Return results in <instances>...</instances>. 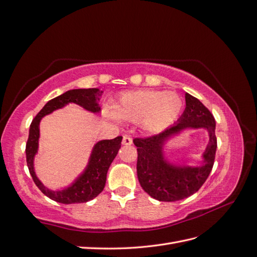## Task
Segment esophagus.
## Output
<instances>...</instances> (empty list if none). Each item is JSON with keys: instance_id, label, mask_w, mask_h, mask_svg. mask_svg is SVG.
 <instances>
[{"instance_id": "1", "label": "esophagus", "mask_w": 257, "mask_h": 257, "mask_svg": "<svg viewBox=\"0 0 257 257\" xmlns=\"http://www.w3.org/2000/svg\"><path fill=\"white\" fill-rule=\"evenodd\" d=\"M133 143V138L129 135H124L123 138H122V145H126V146H129Z\"/></svg>"}]
</instances>
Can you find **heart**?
Segmentation results:
<instances>
[{
    "label": "heart",
    "instance_id": "heart-1",
    "mask_svg": "<svg viewBox=\"0 0 257 257\" xmlns=\"http://www.w3.org/2000/svg\"><path fill=\"white\" fill-rule=\"evenodd\" d=\"M183 101L176 93L158 91H137L124 93L116 109L105 110V116L112 120L143 121L150 133H160L175 121L180 115Z\"/></svg>",
    "mask_w": 257,
    "mask_h": 257
}]
</instances>
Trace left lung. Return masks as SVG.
<instances>
[{
	"instance_id": "left-lung-1",
	"label": "left lung",
	"mask_w": 257,
	"mask_h": 257,
	"mask_svg": "<svg viewBox=\"0 0 257 257\" xmlns=\"http://www.w3.org/2000/svg\"><path fill=\"white\" fill-rule=\"evenodd\" d=\"M186 107L173 126L157 135L135 138L138 152L137 175L142 189L160 201H177L192 196L204 185L214 163L217 150L216 120L199 99L185 93ZM186 127H206L210 145L204 154V165L199 168H176L163 159L162 145L165 139Z\"/></svg>"
}]
</instances>
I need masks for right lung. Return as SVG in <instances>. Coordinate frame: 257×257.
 I'll use <instances>...</instances> for the list:
<instances>
[{
  "instance_id": "obj_1",
  "label": "right lung",
  "mask_w": 257,
  "mask_h": 257,
  "mask_svg": "<svg viewBox=\"0 0 257 257\" xmlns=\"http://www.w3.org/2000/svg\"><path fill=\"white\" fill-rule=\"evenodd\" d=\"M101 93L103 91H99L98 88H79L65 92L60 96L48 101L37 116L33 119L31 127H29V136L26 143V162L29 173H31L36 186L41 190V193L57 202L67 205L81 204V202L94 199L103 192L107 171L120 149L122 137L119 136L115 139L97 142L94 147L85 172L70 187L61 190V192H52L40 183L34 171V157L38 149L39 122L44 116L58 108H61L68 103H75L89 111L98 112L100 110L98 101Z\"/></svg>"
}]
</instances>
